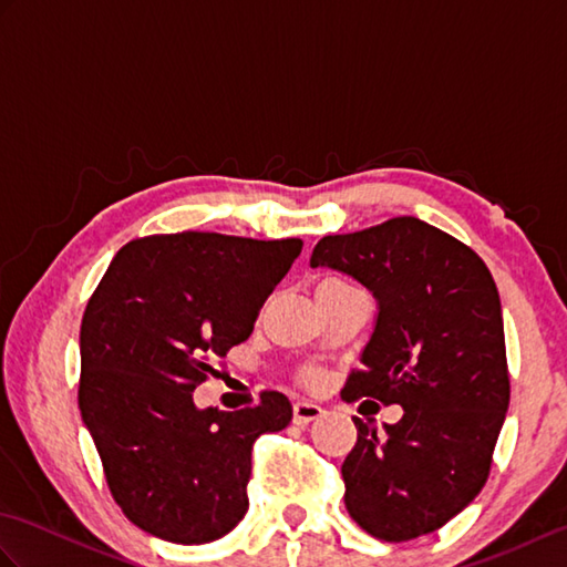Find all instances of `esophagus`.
<instances>
[{
  "label": "esophagus",
  "mask_w": 567,
  "mask_h": 567,
  "mask_svg": "<svg viewBox=\"0 0 567 567\" xmlns=\"http://www.w3.org/2000/svg\"><path fill=\"white\" fill-rule=\"evenodd\" d=\"M292 414H295V424L299 426H307L311 421H317L323 416V409L315 402H307V400H297L292 406Z\"/></svg>",
  "instance_id": "esophagus-1"
}]
</instances>
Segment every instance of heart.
<instances>
[{
    "instance_id": "b5f03b06",
    "label": "heart",
    "mask_w": 567,
    "mask_h": 567,
    "mask_svg": "<svg viewBox=\"0 0 567 567\" xmlns=\"http://www.w3.org/2000/svg\"><path fill=\"white\" fill-rule=\"evenodd\" d=\"M333 280H336V277H327V280H321V282H333ZM321 282H319V285H321Z\"/></svg>"
}]
</instances>
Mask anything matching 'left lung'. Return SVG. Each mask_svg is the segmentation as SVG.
<instances>
[{
  "mask_svg": "<svg viewBox=\"0 0 567 567\" xmlns=\"http://www.w3.org/2000/svg\"><path fill=\"white\" fill-rule=\"evenodd\" d=\"M311 265L355 277L380 305L341 396L404 409L384 436L353 416L346 509L390 544L436 532L485 487L509 406L497 285L473 248L416 216L323 236Z\"/></svg>",
  "mask_w": 567,
  "mask_h": 567,
  "instance_id": "left-lung-1",
  "label": "left lung"
}]
</instances>
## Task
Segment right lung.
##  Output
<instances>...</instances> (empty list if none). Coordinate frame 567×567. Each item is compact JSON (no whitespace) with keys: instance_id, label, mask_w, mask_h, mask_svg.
Segmentation results:
<instances>
[{"instance_id":"add662e5","label":"right lung","mask_w":567,"mask_h":567,"mask_svg":"<svg viewBox=\"0 0 567 567\" xmlns=\"http://www.w3.org/2000/svg\"><path fill=\"white\" fill-rule=\"evenodd\" d=\"M299 238L155 234L116 252L80 327L78 402L114 502L143 532L197 546L248 512L250 451L292 421L282 392L197 409L214 360L246 341Z\"/></svg>"}]
</instances>
